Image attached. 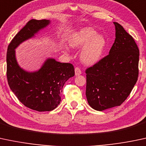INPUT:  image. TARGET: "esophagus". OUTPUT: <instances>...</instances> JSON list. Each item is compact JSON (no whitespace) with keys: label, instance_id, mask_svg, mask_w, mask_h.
<instances>
[{"label":"esophagus","instance_id":"esophagus-1","mask_svg":"<svg viewBox=\"0 0 146 146\" xmlns=\"http://www.w3.org/2000/svg\"><path fill=\"white\" fill-rule=\"evenodd\" d=\"M81 73L82 72L81 69L78 68V67H76V68H75V75H76V76H78V75L81 74Z\"/></svg>","mask_w":146,"mask_h":146}]
</instances>
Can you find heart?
<instances>
[{
    "label": "heart",
    "instance_id": "b5f03b06",
    "mask_svg": "<svg viewBox=\"0 0 146 146\" xmlns=\"http://www.w3.org/2000/svg\"><path fill=\"white\" fill-rule=\"evenodd\" d=\"M70 45L75 48L86 46L81 54L82 60L86 64L92 65L101 59L106 47V40L92 28L81 29L72 36Z\"/></svg>",
    "mask_w": 146,
    "mask_h": 146
}]
</instances>
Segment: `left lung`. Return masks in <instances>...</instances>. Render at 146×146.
<instances>
[{"label": "left lung", "mask_w": 146, "mask_h": 146, "mask_svg": "<svg viewBox=\"0 0 146 146\" xmlns=\"http://www.w3.org/2000/svg\"><path fill=\"white\" fill-rule=\"evenodd\" d=\"M109 54L86 70L88 102L98 111L121 106L139 76V50L134 38L117 22Z\"/></svg>", "instance_id": "8db88e82"}]
</instances>
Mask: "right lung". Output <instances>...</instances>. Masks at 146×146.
I'll return each mask as SVG.
<instances>
[{
    "label": "right lung",
    "mask_w": 146,
    "mask_h": 146,
    "mask_svg": "<svg viewBox=\"0 0 146 146\" xmlns=\"http://www.w3.org/2000/svg\"><path fill=\"white\" fill-rule=\"evenodd\" d=\"M49 23L45 19L28 21L8 45L6 58L7 82L11 91L25 106L38 112L55 109L60 102L65 83L74 76L72 64L53 58L47 59L38 72L31 73L22 70L16 62L14 49Z\"/></svg>",
    "instance_id": "add662e5"
}]
</instances>
